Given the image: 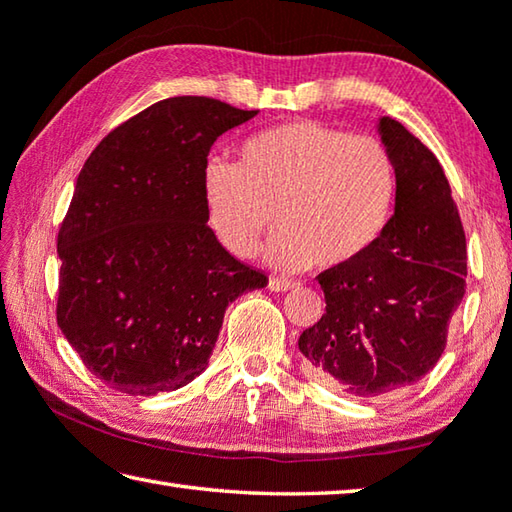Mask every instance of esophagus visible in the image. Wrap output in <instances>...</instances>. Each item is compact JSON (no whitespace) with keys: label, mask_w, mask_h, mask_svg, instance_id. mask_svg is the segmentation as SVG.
<instances>
[{"label":"esophagus","mask_w":512,"mask_h":512,"mask_svg":"<svg viewBox=\"0 0 512 512\" xmlns=\"http://www.w3.org/2000/svg\"><path fill=\"white\" fill-rule=\"evenodd\" d=\"M299 286L297 279H288V277H270L268 279V288L275 290V293H284V290H290Z\"/></svg>","instance_id":"esophagus-1"}]
</instances>
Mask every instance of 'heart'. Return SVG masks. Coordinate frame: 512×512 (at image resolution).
Returning <instances> with one entry per match:
<instances>
[{
  "label": "heart",
  "mask_w": 512,
  "mask_h": 512,
  "mask_svg": "<svg viewBox=\"0 0 512 512\" xmlns=\"http://www.w3.org/2000/svg\"><path fill=\"white\" fill-rule=\"evenodd\" d=\"M202 193L208 226L233 255H253L275 213L268 264L333 268L382 237L397 173L382 139L299 119L250 135L237 164L210 159Z\"/></svg>",
  "instance_id": "heart-1"
}]
</instances>
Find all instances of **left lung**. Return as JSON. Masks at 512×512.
Listing matches in <instances>:
<instances>
[{
	"label": "left lung",
	"mask_w": 512,
	"mask_h": 512,
	"mask_svg": "<svg viewBox=\"0 0 512 512\" xmlns=\"http://www.w3.org/2000/svg\"><path fill=\"white\" fill-rule=\"evenodd\" d=\"M379 130L395 162V215L362 257L317 275L326 313L299 335L308 375L359 399L413 386L435 368L468 275L439 159L397 119L384 117Z\"/></svg>",
	"instance_id": "8db88e82"
}]
</instances>
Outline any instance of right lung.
Listing matches in <instances>:
<instances>
[{
    "mask_svg": "<svg viewBox=\"0 0 512 512\" xmlns=\"http://www.w3.org/2000/svg\"><path fill=\"white\" fill-rule=\"evenodd\" d=\"M255 115L213 97L162 99L86 159L57 235V324L113 390L150 397L193 382L226 308L268 284L217 242L202 193L210 146Z\"/></svg>",
    "mask_w": 512,
    "mask_h": 512,
    "instance_id": "obj_1",
    "label": "right lung"
}]
</instances>
